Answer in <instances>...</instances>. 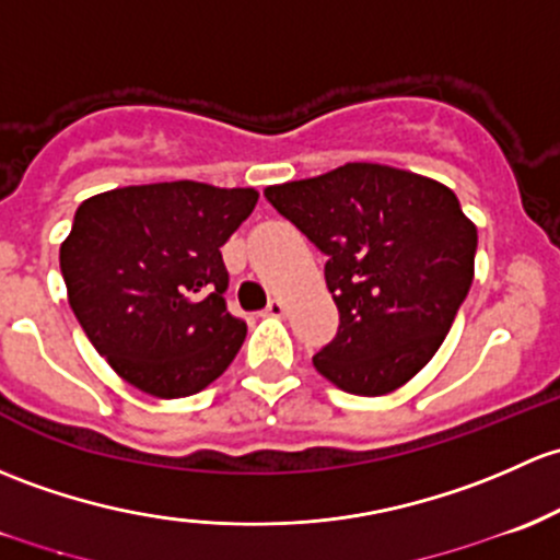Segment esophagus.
I'll return each mask as SVG.
<instances>
[{
    "instance_id": "obj_1",
    "label": "esophagus",
    "mask_w": 560,
    "mask_h": 560,
    "mask_svg": "<svg viewBox=\"0 0 560 560\" xmlns=\"http://www.w3.org/2000/svg\"><path fill=\"white\" fill-rule=\"evenodd\" d=\"M284 314H287V308H284V303H281V300H270L268 308L262 311V316H276V319H279V316H284Z\"/></svg>"
}]
</instances>
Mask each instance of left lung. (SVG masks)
<instances>
[{"instance_id":"1","label":"left lung","mask_w":560,"mask_h":560,"mask_svg":"<svg viewBox=\"0 0 560 560\" xmlns=\"http://www.w3.org/2000/svg\"><path fill=\"white\" fill-rule=\"evenodd\" d=\"M265 198L327 255L340 325L314 368L359 397L408 384L443 346L475 276L478 228L451 187L346 163L265 187Z\"/></svg>"}]
</instances>
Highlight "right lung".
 <instances>
[{
    "instance_id": "obj_1",
    "label": "right lung",
    "mask_w": 560,
    "mask_h": 560,
    "mask_svg": "<svg viewBox=\"0 0 560 560\" xmlns=\"http://www.w3.org/2000/svg\"><path fill=\"white\" fill-rule=\"evenodd\" d=\"M255 187L158 182L80 203L61 244L69 305L109 368L161 399L190 397L238 354L220 246L252 214Z\"/></svg>"
}]
</instances>
